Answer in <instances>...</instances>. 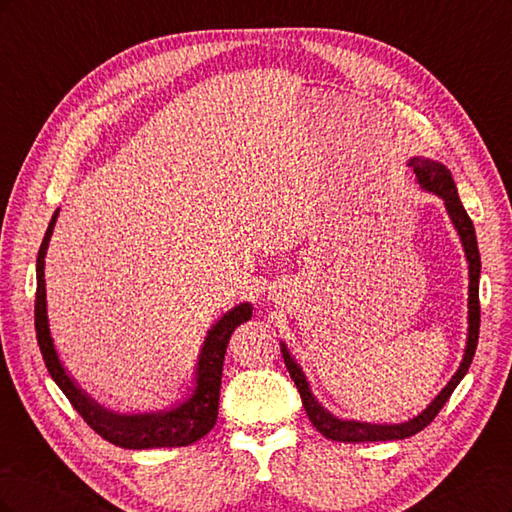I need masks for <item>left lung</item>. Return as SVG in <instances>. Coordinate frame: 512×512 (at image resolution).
Masks as SVG:
<instances>
[{
	"mask_svg": "<svg viewBox=\"0 0 512 512\" xmlns=\"http://www.w3.org/2000/svg\"><path fill=\"white\" fill-rule=\"evenodd\" d=\"M408 166H412L414 175L418 185L423 190L436 194L438 198H442V203L446 207L448 218H451L463 252H466V260H468V339H466V350H463V359L459 363V369L455 371V376L448 380V384L444 389L436 395V399L421 412L416 414L410 421L404 423H391V425H376V423H363V421H348V418H337L333 416L327 408H324L320 401L314 397L312 389H309V382L303 374V369L299 367V363L292 359L288 348L284 342H280L282 346V356L290 378L294 380L303 401V408L309 416L312 425L322 433L324 438L335 440V442H384V440H404L414 436L421 429H425L433 418L438 416V412L442 410V406L451 397V393L457 389V384L463 380V376L468 374V369L472 365L474 352H476V344H478V329H480V303H478V280H480V254H478V243H476V232H474V224L468 218L466 209H463L455 181L451 170H448L442 162L429 160V158H410Z\"/></svg>",
	"mask_w": 512,
	"mask_h": 512,
	"instance_id": "obj_1",
	"label": "left lung"
}]
</instances>
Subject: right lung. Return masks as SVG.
<instances>
[{
    "instance_id": "1",
    "label": "right lung",
    "mask_w": 512,
    "mask_h": 512,
    "mask_svg": "<svg viewBox=\"0 0 512 512\" xmlns=\"http://www.w3.org/2000/svg\"><path fill=\"white\" fill-rule=\"evenodd\" d=\"M59 209L53 213L49 228L44 232V239L36 260V337L42 352V359L51 378L64 395L70 399L74 410L83 416V421L94 429L98 436L121 448H162V446H188L196 440L205 438L218 421L220 408V386H222V365L228 339L239 324L252 318V303H239L213 324L207 331V337L198 354V363L194 371V386L188 397L179 404L158 412H134L121 414L100 406L96 399H91L68 369L61 363L51 327L49 314H46V282H44V258L49 250V241L57 222Z\"/></svg>"
}]
</instances>
